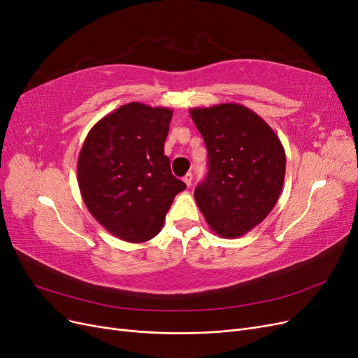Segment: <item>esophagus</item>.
<instances>
[{
  "mask_svg": "<svg viewBox=\"0 0 358 358\" xmlns=\"http://www.w3.org/2000/svg\"><path fill=\"white\" fill-rule=\"evenodd\" d=\"M183 182H185L187 187H191V182H192V173H187L185 176H183Z\"/></svg>",
  "mask_w": 358,
  "mask_h": 358,
  "instance_id": "1",
  "label": "esophagus"
}]
</instances>
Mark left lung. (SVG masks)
I'll return each instance as SVG.
<instances>
[{"mask_svg":"<svg viewBox=\"0 0 358 358\" xmlns=\"http://www.w3.org/2000/svg\"><path fill=\"white\" fill-rule=\"evenodd\" d=\"M208 149L209 173L194 191L210 230L246 234L272 212L285 179V150L272 128L237 103L189 109Z\"/></svg>","mask_w":358,"mask_h":358,"instance_id":"8db88e82","label":"left lung"}]
</instances>
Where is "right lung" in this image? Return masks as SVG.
Listing matches in <instances>:
<instances>
[{
    "instance_id": "1",
    "label": "right lung",
    "mask_w": 358,
    "mask_h": 358,
    "mask_svg": "<svg viewBox=\"0 0 358 358\" xmlns=\"http://www.w3.org/2000/svg\"><path fill=\"white\" fill-rule=\"evenodd\" d=\"M171 116L169 107L133 101L100 119L85 138L78 159L82 199L121 241L155 237L173 200L187 188L171 175L164 155Z\"/></svg>"
}]
</instances>
